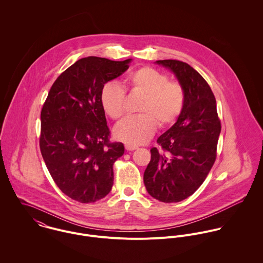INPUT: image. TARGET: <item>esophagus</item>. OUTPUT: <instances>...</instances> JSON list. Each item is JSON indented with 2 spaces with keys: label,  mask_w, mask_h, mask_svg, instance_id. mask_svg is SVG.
Returning a JSON list of instances; mask_svg holds the SVG:
<instances>
[{
  "label": "esophagus",
  "mask_w": 263,
  "mask_h": 263,
  "mask_svg": "<svg viewBox=\"0 0 263 263\" xmlns=\"http://www.w3.org/2000/svg\"><path fill=\"white\" fill-rule=\"evenodd\" d=\"M137 148H138V147H136V146H132V145H127V144L125 145V149L127 151L137 150Z\"/></svg>",
  "instance_id": "34e87169"
}]
</instances>
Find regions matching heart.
I'll use <instances>...</instances> for the list:
<instances>
[{"instance_id":"heart-1","label":"heart","mask_w":263,"mask_h":263,"mask_svg":"<svg viewBox=\"0 0 263 263\" xmlns=\"http://www.w3.org/2000/svg\"><path fill=\"white\" fill-rule=\"evenodd\" d=\"M126 83L133 92L143 95L137 116L123 119L114 128V137L127 145L139 146L147 143L157 128V122L165 127L173 124L183 111L185 91L177 81L151 68L142 67L132 72ZM101 106L110 118L119 119L124 114L125 94L122 87L108 82L101 89Z\"/></svg>"}]
</instances>
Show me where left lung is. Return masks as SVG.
<instances>
[{
	"mask_svg": "<svg viewBox=\"0 0 263 263\" xmlns=\"http://www.w3.org/2000/svg\"><path fill=\"white\" fill-rule=\"evenodd\" d=\"M170 70L185 91V105L176 122L157 140L161 150L151 149L144 183L152 197L178 202L202 184L217 157L221 121L211 87L186 63L157 61Z\"/></svg>",
	"mask_w": 263,
	"mask_h": 263,
	"instance_id": "left-lung-1",
	"label": "left lung"
}]
</instances>
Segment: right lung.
<instances>
[{
  "label": "right lung",
  "mask_w": 263,
  "mask_h": 263,
  "mask_svg": "<svg viewBox=\"0 0 263 263\" xmlns=\"http://www.w3.org/2000/svg\"><path fill=\"white\" fill-rule=\"evenodd\" d=\"M130 62L81 59L59 76L43 104L42 158L58 187L79 202H95L112 188L113 164L123 155L124 146L109 142L100 93Z\"/></svg>",
  "instance_id": "add662e5"
}]
</instances>
